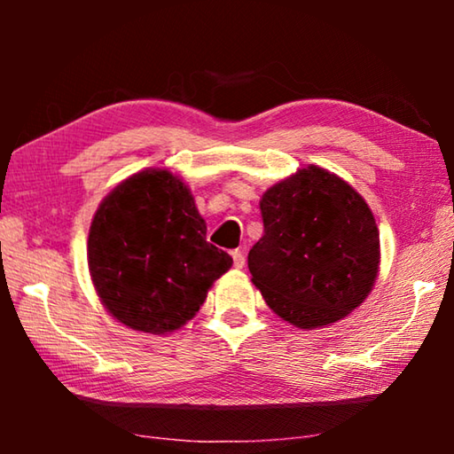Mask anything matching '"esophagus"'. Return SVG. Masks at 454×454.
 Instances as JSON below:
<instances>
[{
	"mask_svg": "<svg viewBox=\"0 0 454 454\" xmlns=\"http://www.w3.org/2000/svg\"><path fill=\"white\" fill-rule=\"evenodd\" d=\"M232 260H234V268H244V262H246L244 250H234L232 252Z\"/></svg>",
	"mask_w": 454,
	"mask_h": 454,
	"instance_id": "obj_1",
	"label": "esophagus"
}]
</instances>
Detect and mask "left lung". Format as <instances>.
Here are the masks:
<instances>
[{
    "instance_id": "obj_1",
    "label": "left lung",
    "mask_w": 454,
    "mask_h": 454,
    "mask_svg": "<svg viewBox=\"0 0 454 454\" xmlns=\"http://www.w3.org/2000/svg\"><path fill=\"white\" fill-rule=\"evenodd\" d=\"M260 212L264 234L248 268L282 320L310 330L360 306L379 274L380 240L371 208L350 184L309 166L266 190Z\"/></svg>"
}]
</instances>
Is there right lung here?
Here are the masks:
<instances>
[{
	"label": "right lung",
	"mask_w": 454,
	"mask_h": 454,
	"mask_svg": "<svg viewBox=\"0 0 454 454\" xmlns=\"http://www.w3.org/2000/svg\"><path fill=\"white\" fill-rule=\"evenodd\" d=\"M88 264L114 318L166 334L194 317L232 258L206 242V222L178 176L142 170L99 204L90 226Z\"/></svg>",
	"instance_id": "right-lung-1"
}]
</instances>
